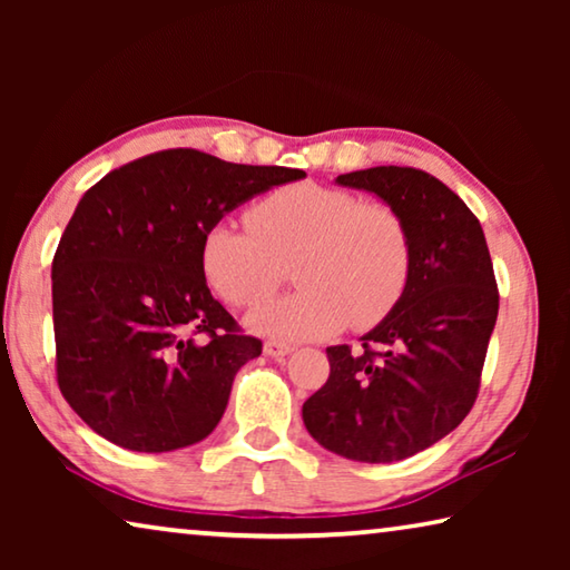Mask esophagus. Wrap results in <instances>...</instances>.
Wrapping results in <instances>:
<instances>
[{"instance_id": "esophagus-1", "label": "esophagus", "mask_w": 570, "mask_h": 570, "mask_svg": "<svg viewBox=\"0 0 570 570\" xmlns=\"http://www.w3.org/2000/svg\"><path fill=\"white\" fill-rule=\"evenodd\" d=\"M292 352H294V346L282 344V342H266L264 344V354L272 356V360H284V356H288Z\"/></svg>"}]
</instances>
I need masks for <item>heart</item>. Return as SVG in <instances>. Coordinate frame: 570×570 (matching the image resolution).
Masks as SVG:
<instances>
[{
	"label": "heart",
	"instance_id": "b5f03b06",
	"mask_svg": "<svg viewBox=\"0 0 570 570\" xmlns=\"http://www.w3.org/2000/svg\"><path fill=\"white\" fill-rule=\"evenodd\" d=\"M294 264V294L248 316L276 340H320L380 324L407 292L412 238L387 204L320 183L272 190L248 208V224L214 220L200 240V266L214 292L250 308L276 292Z\"/></svg>",
	"mask_w": 570,
	"mask_h": 570
}]
</instances>
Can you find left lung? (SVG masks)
I'll list each match as a JSON object with an SVG mask.
<instances>
[{
  "label": "left lung",
  "instance_id": "obj_1",
  "mask_svg": "<svg viewBox=\"0 0 570 570\" xmlns=\"http://www.w3.org/2000/svg\"><path fill=\"white\" fill-rule=\"evenodd\" d=\"M336 183L374 193L404 218L412 276L360 350H326L330 380L304 402V424L346 460H404L450 435L478 400L498 320L493 262L475 214L430 173L377 166Z\"/></svg>",
  "mask_w": 570,
  "mask_h": 570
}]
</instances>
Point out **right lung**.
<instances>
[{
	"instance_id": "add662e5",
	"label": "right lung",
	"mask_w": 570,
	"mask_h": 570,
	"mask_svg": "<svg viewBox=\"0 0 570 570\" xmlns=\"http://www.w3.org/2000/svg\"><path fill=\"white\" fill-rule=\"evenodd\" d=\"M304 176L173 148L85 193L52 258V322L57 384L88 428L135 452L214 432L262 340L210 296L200 240L228 210Z\"/></svg>"
}]
</instances>
